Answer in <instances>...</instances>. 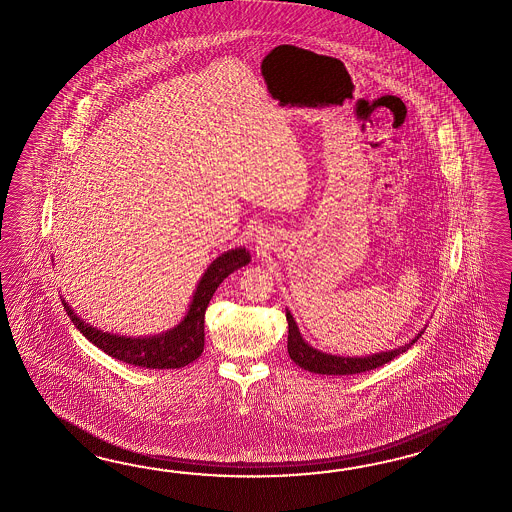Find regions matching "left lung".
Listing matches in <instances>:
<instances>
[{"instance_id":"8db88e82","label":"left lung","mask_w":512,"mask_h":512,"mask_svg":"<svg viewBox=\"0 0 512 512\" xmlns=\"http://www.w3.org/2000/svg\"><path fill=\"white\" fill-rule=\"evenodd\" d=\"M288 319V353L289 358L301 366L306 371L319 373V375H356V373H364L371 371L375 367L384 366L390 360H394L395 356L405 353L410 349V345H414L420 340L423 330L412 341L405 343L403 347L394 349V351H386V353L369 354V356H338V354L323 353L317 351L312 345H308L302 340L299 327L293 319V315L286 312Z\"/></svg>"}]
</instances>
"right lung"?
Wrapping results in <instances>:
<instances>
[{
    "label": "right lung",
    "mask_w": 512,
    "mask_h": 512,
    "mask_svg": "<svg viewBox=\"0 0 512 512\" xmlns=\"http://www.w3.org/2000/svg\"><path fill=\"white\" fill-rule=\"evenodd\" d=\"M250 262L249 250H226L219 258H215L200 278L193 301L184 319L176 327L161 332L156 336L145 338H128L102 332L79 319L65 299L66 314L72 319L79 332L94 343L105 354L117 358L120 362L146 369H176L191 364L204 351V314L210 304L211 297L226 276L237 271L239 267Z\"/></svg>",
    "instance_id": "1"
}]
</instances>
